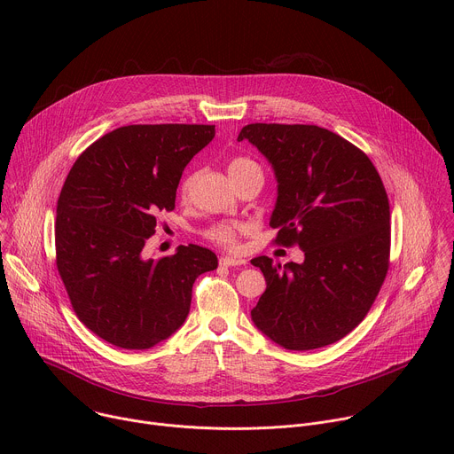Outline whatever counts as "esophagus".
I'll use <instances>...</instances> for the list:
<instances>
[{
  "mask_svg": "<svg viewBox=\"0 0 454 454\" xmlns=\"http://www.w3.org/2000/svg\"><path fill=\"white\" fill-rule=\"evenodd\" d=\"M221 266H244L246 264V261L244 258H240V256H233V254H224V256H221Z\"/></svg>",
  "mask_w": 454,
  "mask_h": 454,
  "instance_id": "obj_1",
  "label": "esophagus"
}]
</instances>
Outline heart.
<instances>
[{"mask_svg":"<svg viewBox=\"0 0 454 454\" xmlns=\"http://www.w3.org/2000/svg\"><path fill=\"white\" fill-rule=\"evenodd\" d=\"M246 163H251L244 158H237L230 163L228 170L231 168H237L240 165H246ZM188 183L183 184V190H186ZM242 231V226L240 224H230V223H219V224H214L210 230H207V237L221 246H226V247H233L237 244V239H239V233Z\"/></svg>","mask_w":454,"mask_h":454,"instance_id":"heart-1","label":"heart"}]
</instances>
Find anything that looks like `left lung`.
I'll return each instance as SVG.
<instances>
[{
    "instance_id": "8db88e82",
    "label": "left lung",
    "mask_w": 454,
    "mask_h": 454,
    "mask_svg": "<svg viewBox=\"0 0 454 454\" xmlns=\"http://www.w3.org/2000/svg\"><path fill=\"white\" fill-rule=\"evenodd\" d=\"M273 167L277 244H298L303 262L256 256L266 291L254 327L287 350H312L352 333L387 273L390 205L368 156L317 125L249 123L239 133Z\"/></svg>"
}]
</instances>
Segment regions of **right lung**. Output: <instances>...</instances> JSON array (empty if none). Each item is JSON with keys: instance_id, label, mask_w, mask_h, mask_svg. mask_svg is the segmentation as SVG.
<instances>
[{"instance_id": "1", "label": "right lung", "mask_w": 454, "mask_h": 454, "mask_svg": "<svg viewBox=\"0 0 454 454\" xmlns=\"http://www.w3.org/2000/svg\"><path fill=\"white\" fill-rule=\"evenodd\" d=\"M215 137V125H125L91 144L57 201V270L74 310L104 341L145 350L184 323L192 286L217 270L214 251L179 246L144 258L156 215L174 210L184 167Z\"/></svg>"}]
</instances>
